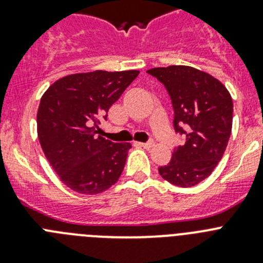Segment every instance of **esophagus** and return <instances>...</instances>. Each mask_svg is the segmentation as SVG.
I'll return each instance as SVG.
<instances>
[{
	"label": "esophagus",
	"mask_w": 263,
	"mask_h": 263,
	"mask_svg": "<svg viewBox=\"0 0 263 263\" xmlns=\"http://www.w3.org/2000/svg\"><path fill=\"white\" fill-rule=\"evenodd\" d=\"M137 145L141 146V147L150 148V147H153V146H154V142H153V141H148V142H138Z\"/></svg>",
	"instance_id": "esophagus-1"
}]
</instances>
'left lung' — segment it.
Instances as JSON below:
<instances>
[{
	"mask_svg": "<svg viewBox=\"0 0 263 263\" xmlns=\"http://www.w3.org/2000/svg\"><path fill=\"white\" fill-rule=\"evenodd\" d=\"M147 73L164 85L174 108V129L185 138L160 176L178 187L199 184L212 174L232 133L233 101L221 81L188 66L158 67Z\"/></svg>",
	"mask_w": 263,
	"mask_h": 263,
	"instance_id": "1",
	"label": "left lung"
}]
</instances>
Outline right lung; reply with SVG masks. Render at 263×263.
I'll use <instances>...</instances> for the list:
<instances>
[{
    "mask_svg": "<svg viewBox=\"0 0 263 263\" xmlns=\"http://www.w3.org/2000/svg\"><path fill=\"white\" fill-rule=\"evenodd\" d=\"M139 71H93L59 79L36 115L43 153L60 180L83 195L106 191L120 178L132 145L97 136V125Z\"/></svg>",
    "mask_w": 263,
    "mask_h": 263,
    "instance_id": "1",
    "label": "right lung"
}]
</instances>
